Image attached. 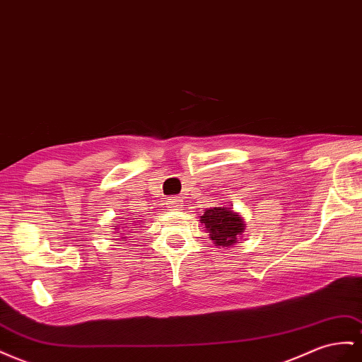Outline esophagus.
<instances>
[{
  "instance_id": "obj_1",
  "label": "esophagus",
  "mask_w": 362,
  "mask_h": 362,
  "mask_svg": "<svg viewBox=\"0 0 362 362\" xmlns=\"http://www.w3.org/2000/svg\"><path fill=\"white\" fill-rule=\"evenodd\" d=\"M168 202H169V209L170 210H181L184 201L181 198H178V197H175V198H170Z\"/></svg>"
}]
</instances>
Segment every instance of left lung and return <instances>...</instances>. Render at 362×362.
Listing matches in <instances>:
<instances>
[{
  "label": "left lung",
  "instance_id": "8db88e82",
  "mask_svg": "<svg viewBox=\"0 0 362 362\" xmlns=\"http://www.w3.org/2000/svg\"><path fill=\"white\" fill-rule=\"evenodd\" d=\"M199 218L214 245L222 248L236 245L247 226L240 214L228 205L204 210L202 216Z\"/></svg>",
  "mask_w": 362,
  "mask_h": 362
}]
</instances>
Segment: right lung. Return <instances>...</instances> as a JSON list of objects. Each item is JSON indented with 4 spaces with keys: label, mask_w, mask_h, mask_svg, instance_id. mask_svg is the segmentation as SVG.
<instances>
[{
    "label": "right lung",
    "mask_w": 362,
    "mask_h": 362,
    "mask_svg": "<svg viewBox=\"0 0 362 362\" xmlns=\"http://www.w3.org/2000/svg\"><path fill=\"white\" fill-rule=\"evenodd\" d=\"M134 226H139V223L132 222V226H131V222H123V223H119V222H117V223H114V227H115L114 230H115V231H119V234H120L119 238L124 239V234H126V233H131V230H134V228H135Z\"/></svg>",
    "instance_id": "right-lung-1"
}]
</instances>
